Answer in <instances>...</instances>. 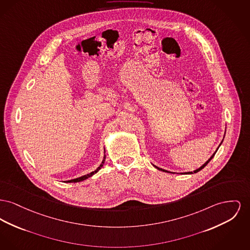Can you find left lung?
Returning a JSON list of instances; mask_svg holds the SVG:
<instances>
[{
	"label": "left lung",
	"instance_id": "obj_1",
	"mask_svg": "<svg viewBox=\"0 0 250 250\" xmlns=\"http://www.w3.org/2000/svg\"><path fill=\"white\" fill-rule=\"evenodd\" d=\"M224 138H225V136H224ZM223 140H224V139H223ZM223 140H222V142H221V144H220V145H219V146H218V148H219V147H220L221 145H222V143H223ZM218 148H217V149H216V151H215V152H214V153H213V154H212V156H211V157H210V158H209V159H208V161H207V162H206L205 163H204V164H203V165H202V166H201V167H199V168H198V169H196V170H194V171H193V172H186V173H184V175H188V174H193V173H194V174H195V173H197V172H199V171H200V170H202V169H203V168H204V167H205L206 165H207V164H208V162H210V160H211V159H212V158H213V157H214V155H215V153H216V152H217V150H218ZM153 165H154V164H153ZM154 167H155V168H157V169H158V170H160V171H162V172H165V173H170V174H175V173H173V172H170V171H167V170H164V169H162V168H160V167H158V166H156V165H154ZM181 174H183V173H181Z\"/></svg>",
	"mask_w": 250,
	"mask_h": 250
}]
</instances>
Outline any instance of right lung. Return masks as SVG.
I'll list each match as a JSON object with an SVG mask.
<instances>
[{"instance_id": "right-lung-1", "label": "right lung", "mask_w": 250, "mask_h": 250, "mask_svg": "<svg viewBox=\"0 0 250 250\" xmlns=\"http://www.w3.org/2000/svg\"><path fill=\"white\" fill-rule=\"evenodd\" d=\"M104 160H105V155H104V159L102 162H101V164L99 165V167L95 170V171H93V172H91V173H89L88 175H85V176H80V177H77V178H74V179H71V180H67L66 182H69V183H73V182H80V181H83V180H85V179H87L88 177H90V176H93V175H95L102 167H103L104 163Z\"/></svg>"}]
</instances>
